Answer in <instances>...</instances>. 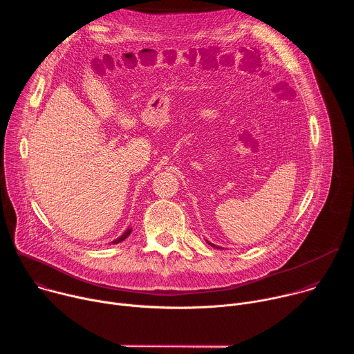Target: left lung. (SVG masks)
Wrapping results in <instances>:
<instances>
[{"instance_id": "8db88e82", "label": "left lung", "mask_w": 354, "mask_h": 354, "mask_svg": "<svg viewBox=\"0 0 354 354\" xmlns=\"http://www.w3.org/2000/svg\"><path fill=\"white\" fill-rule=\"evenodd\" d=\"M209 243H210V242H209ZM210 245H212V243H210ZM212 246H214V245H212ZM216 248H217V246H216Z\"/></svg>"}]
</instances>
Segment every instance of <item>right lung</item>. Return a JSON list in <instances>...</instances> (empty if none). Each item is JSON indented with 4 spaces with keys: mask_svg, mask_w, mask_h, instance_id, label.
Returning a JSON list of instances; mask_svg holds the SVG:
<instances>
[{
    "mask_svg": "<svg viewBox=\"0 0 354 354\" xmlns=\"http://www.w3.org/2000/svg\"><path fill=\"white\" fill-rule=\"evenodd\" d=\"M130 232H131V230H130V228H127V230H126V231H124V232H123V234H122V235H120L118 239H115L112 243H119V242L124 241V239H126V238L130 235Z\"/></svg>",
    "mask_w": 354,
    "mask_h": 354,
    "instance_id": "1",
    "label": "right lung"
}]
</instances>
